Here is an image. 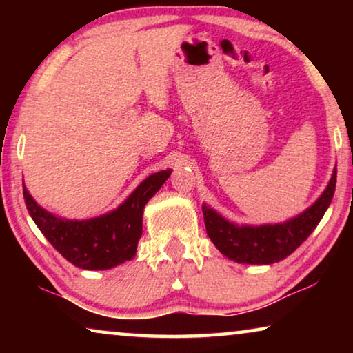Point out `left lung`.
Instances as JSON below:
<instances>
[{
	"instance_id": "8db88e82",
	"label": "left lung",
	"mask_w": 353,
	"mask_h": 353,
	"mask_svg": "<svg viewBox=\"0 0 353 353\" xmlns=\"http://www.w3.org/2000/svg\"><path fill=\"white\" fill-rule=\"evenodd\" d=\"M336 190V170L320 199L296 219L281 225L238 226L214 209L202 207L205 230L212 243L226 257L239 263L270 265L291 255L305 241L331 204Z\"/></svg>"
}]
</instances>
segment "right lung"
Segmentation results:
<instances>
[{"label": "right lung", "mask_w": 353, "mask_h": 353, "mask_svg": "<svg viewBox=\"0 0 353 353\" xmlns=\"http://www.w3.org/2000/svg\"><path fill=\"white\" fill-rule=\"evenodd\" d=\"M170 173L162 170L148 176L117 210L91 220H64L50 214L33 201L27 188H23V199L35 225L62 257L83 270H108L137 254L144 205Z\"/></svg>", "instance_id": "obj_1"}]
</instances>
